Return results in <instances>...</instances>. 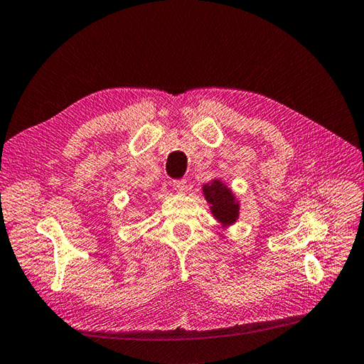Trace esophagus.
I'll return each instance as SVG.
<instances>
[{
  "label": "esophagus",
  "mask_w": 364,
  "mask_h": 364,
  "mask_svg": "<svg viewBox=\"0 0 364 364\" xmlns=\"http://www.w3.org/2000/svg\"><path fill=\"white\" fill-rule=\"evenodd\" d=\"M173 189L176 193H184V192H188L189 184L184 180H176V181H173Z\"/></svg>",
  "instance_id": "34e87169"
}]
</instances>
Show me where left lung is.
Segmentation results:
<instances>
[{
	"instance_id": "8db88e82",
	"label": "left lung",
	"mask_w": 364,
	"mask_h": 364,
	"mask_svg": "<svg viewBox=\"0 0 364 364\" xmlns=\"http://www.w3.org/2000/svg\"><path fill=\"white\" fill-rule=\"evenodd\" d=\"M204 200L208 201L212 217L220 225L221 229H229L234 226L240 218L241 201L229 186L221 178H212L209 183L203 184Z\"/></svg>"
}]
</instances>
